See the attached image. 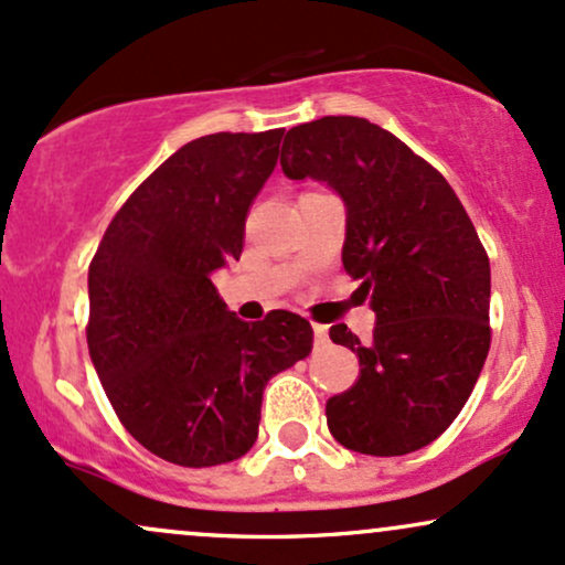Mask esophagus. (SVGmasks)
<instances>
[{
	"label": "esophagus",
	"instance_id": "esophagus-1",
	"mask_svg": "<svg viewBox=\"0 0 565 565\" xmlns=\"http://www.w3.org/2000/svg\"><path fill=\"white\" fill-rule=\"evenodd\" d=\"M313 337H316V345H327L329 329L323 327V323H313Z\"/></svg>",
	"mask_w": 565,
	"mask_h": 565
}]
</instances>
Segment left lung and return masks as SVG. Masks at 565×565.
<instances>
[{
    "label": "left lung",
    "instance_id": "obj_1",
    "mask_svg": "<svg viewBox=\"0 0 565 565\" xmlns=\"http://www.w3.org/2000/svg\"><path fill=\"white\" fill-rule=\"evenodd\" d=\"M281 170L345 201L342 265L377 313L372 340L329 329L359 355L350 391L327 401L345 449L398 457L433 444L468 404L491 345V268L476 225L436 167L359 116L291 127Z\"/></svg>",
    "mask_w": 565,
    "mask_h": 565
}]
</instances>
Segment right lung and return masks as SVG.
<instances>
[{
  "instance_id": "1",
  "label": "right lung",
  "mask_w": 565,
  "mask_h": 565,
  "mask_svg": "<svg viewBox=\"0 0 565 565\" xmlns=\"http://www.w3.org/2000/svg\"><path fill=\"white\" fill-rule=\"evenodd\" d=\"M284 129L185 142L135 188L89 263L87 345L116 417L183 468L244 457L263 391L313 348L302 316L236 319L212 274L238 260L244 223Z\"/></svg>"
}]
</instances>
